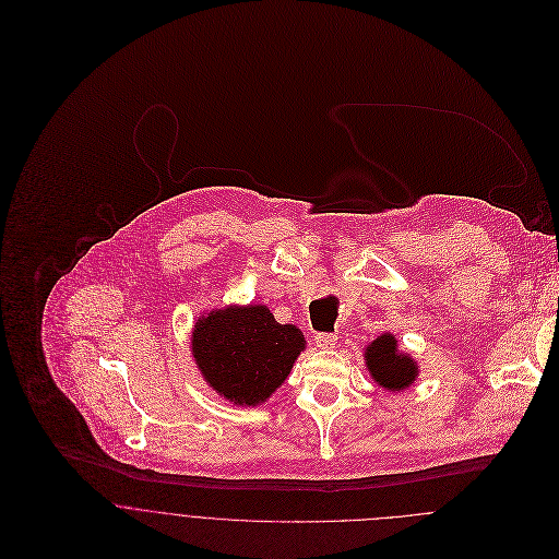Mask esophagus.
I'll return each instance as SVG.
<instances>
[{"label": "esophagus", "mask_w": 559, "mask_h": 559, "mask_svg": "<svg viewBox=\"0 0 559 559\" xmlns=\"http://www.w3.org/2000/svg\"><path fill=\"white\" fill-rule=\"evenodd\" d=\"M335 335L333 333H317L314 335V344L322 348V350H329V348H333L335 346Z\"/></svg>", "instance_id": "esophagus-1"}]
</instances>
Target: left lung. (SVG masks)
<instances>
[{
    "mask_svg": "<svg viewBox=\"0 0 559 559\" xmlns=\"http://www.w3.org/2000/svg\"><path fill=\"white\" fill-rule=\"evenodd\" d=\"M366 364L372 379L390 392L406 390L417 377L415 361L408 355L396 350V337L390 333L379 335L366 348Z\"/></svg>",
    "mask_w": 559,
    "mask_h": 559,
    "instance_id": "obj_1",
    "label": "left lung"
}]
</instances>
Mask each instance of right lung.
I'll return each mask as SVG.
<instances>
[{
	"mask_svg": "<svg viewBox=\"0 0 559 559\" xmlns=\"http://www.w3.org/2000/svg\"><path fill=\"white\" fill-rule=\"evenodd\" d=\"M195 364L206 383L235 404L255 406L290 374L306 348L295 324H280L264 306L211 312L193 329Z\"/></svg>",
	"mask_w": 559,
	"mask_h": 559,
	"instance_id": "obj_1",
	"label": "right lung"
}]
</instances>
